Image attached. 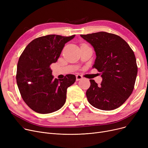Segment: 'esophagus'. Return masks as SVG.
<instances>
[{"label":"esophagus","mask_w":148,"mask_h":148,"mask_svg":"<svg viewBox=\"0 0 148 148\" xmlns=\"http://www.w3.org/2000/svg\"><path fill=\"white\" fill-rule=\"evenodd\" d=\"M82 79H83V77H82L81 75H80V74L76 75V80H77V81L80 80H82Z\"/></svg>","instance_id":"1"}]
</instances>
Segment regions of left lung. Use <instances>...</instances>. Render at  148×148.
Returning <instances> with one entry per match:
<instances>
[{
    "label": "left lung",
    "instance_id": "8db88e82",
    "mask_svg": "<svg viewBox=\"0 0 148 148\" xmlns=\"http://www.w3.org/2000/svg\"><path fill=\"white\" fill-rule=\"evenodd\" d=\"M94 47L96 59L93 68L101 74V84L90 80L86 91L89 103L103 110L119 107L134 89L137 74L136 59L127 42L118 35L106 32L80 35Z\"/></svg>",
    "mask_w": 148,
    "mask_h": 148
}]
</instances>
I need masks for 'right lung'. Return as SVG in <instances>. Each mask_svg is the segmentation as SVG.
Here are the masks:
<instances>
[{
    "instance_id": "1",
    "label": "right lung",
    "mask_w": 148,
    "mask_h": 148,
    "mask_svg": "<svg viewBox=\"0 0 148 148\" xmlns=\"http://www.w3.org/2000/svg\"><path fill=\"white\" fill-rule=\"evenodd\" d=\"M74 35H49L31 41L19 58L16 80L23 99L36 113L47 114L65 103L67 88L75 82L73 74L53 79L50 65L59 58L65 44Z\"/></svg>"
}]
</instances>
